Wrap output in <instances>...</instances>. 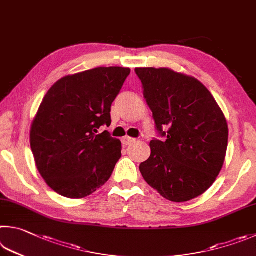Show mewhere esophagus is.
Instances as JSON below:
<instances>
[{
	"mask_svg": "<svg viewBox=\"0 0 256 256\" xmlns=\"http://www.w3.org/2000/svg\"><path fill=\"white\" fill-rule=\"evenodd\" d=\"M136 141V138H128V136H125V138H122V143L124 144V146H131V144H133Z\"/></svg>",
	"mask_w": 256,
	"mask_h": 256,
	"instance_id": "1",
	"label": "esophagus"
}]
</instances>
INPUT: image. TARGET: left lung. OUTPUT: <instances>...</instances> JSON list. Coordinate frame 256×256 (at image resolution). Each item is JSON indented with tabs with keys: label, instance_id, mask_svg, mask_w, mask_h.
<instances>
[{
	"label": "left lung",
	"instance_id": "left-lung-1",
	"mask_svg": "<svg viewBox=\"0 0 256 256\" xmlns=\"http://www.w3.org/2000/svg\"><path fill=\"white\" fill-rule=\"evenodd\" d=\"M156 128L164 141L150 142L140 164L144 180L162 197L184 202L215 182L224 164L228 126L207 88L169 68H136Z\"/></svg>",
	"mask_w": 256,
	"mask_h": 256
}]
</instances>
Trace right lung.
I'll use <instances>...</instances> for the list:
<instances>
[{
	"mask_svg": "<svg viewBox=\"0 0 256 256\" xmlns=\"http://www.w3.org/2000/svg\"><path fill=\"white\" fill-rule=\"evenodd\" d=\"M130 72V68L98 67L69 75L44 97L30 144L41 176L57 194L84 198L112 176L122 146L98 130L110 125V106Z\"/></svg>",
	"mask_w": 256,
	"mask_h": 256,
	"instance_id": "right-lung-1",
	"label": "right lung"
}]
</instances>
